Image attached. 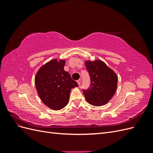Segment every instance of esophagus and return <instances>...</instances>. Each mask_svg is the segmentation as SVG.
Masks as SVG:
<instances>
[{
  "label": "esophagus",
  "instance_id": "esophagus-1",
  "mask_svg": "<svg viewBox=\"0 0 153 153\" xmlns=\"http://www.w3.org/2000/svg\"><path fill=\"white\" fill-rule=\"evenodd\" d=\"M77 83H78V85H80V83H81V80L80 79H78V80H77Z\"/></svg>",
  "mask_w": 153,
  "mask_h": 153
}]
</instances>
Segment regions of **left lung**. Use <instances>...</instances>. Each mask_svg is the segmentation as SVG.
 <instances>
[{
    "label": "left lung",
    "instance_id": "1",
    "mask_svg": "<svg viewBox=\"0 0 153 153\" xmlns=\"http://www.w3.org/2000/svg\"><path fill=\"white\" fill-rule=\"evenodd\" d=\"M91 85L82 90L87 101L93 106H102L112 99L117 89V76L106 64L100 60L85 61Z\"/></svg>",
    "mask_w": 153,
    "mask_h": 153
}]
</instances>
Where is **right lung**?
<instances>
[{
    "label": "right lung",
    "instance_id": "right-lung-1",
    "mask_svg": "<svg viewBox=\"0 0 153 153\" xmlns=\"http://www.w3.org/2000/svg\"><path fill=\"white\" fill-rule=\"evenodd\" d=\"M65 61L53 59L41 66L35 77V85L39 98L45 105L59 110L68 103L73 88L78 87L69 73L64 70Z\"/></svg>",
    "mask_w": 153,
    "mask_h": 153
}]
</instances>
